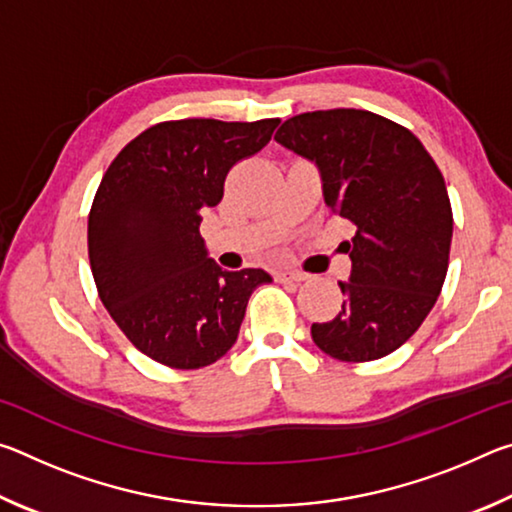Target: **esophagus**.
I'll list each match as a JSON object with an SVG mask.
<instances>
[{
	"label": "esophagus",
	"instance_id": "1",
	"mask_svg": "<svg viewBox=\"0 0 512 512\" xmlns=\"http://www.w3.org/2000/svg\"><path fill=\"white\" fill-rule=\"evenodd\" d=\"M275 277L280 282H305V280H309V275L302 273V271H280V273H275Z\"/></svg>",
	"mask_w": 512,
	"mask_h": 512
}]
</instances>
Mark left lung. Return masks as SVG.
Returning <instances> with one entry per match:
<instances>
[{"mask_svg": "<svg viewBox=\"0 0 512 512\" xmlns=\"http://www.w3.org/2000/svg\"><path fill=\"white\" fill-rule=\"evenodd\" d=\"M277 144L314 162L329 210L357 225L343 307L311 325V339L339 361H375L422 325L443 289L452 205L445 178L404 126L368 110L302 112Z\"/></svg>", "mask_w": 512, "mask_h": 512, "instance_id": "left-lung-1", "label": "left lung"}]
</instances>
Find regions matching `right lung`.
I'll return each instance as SVG.
<instances>
[{
    "mask_svg": "<svg viewBox=\"0 0 512 512\" xmlns=\"http://www.w3.org/2000/svg\"><path fill=\"white\" fill-rule=\"evenodd\" d=\"M280 119H178L146 128L103 173L88 219L99 298L126 339L153 361L196 370L239 336L262 268L223 271L201 221L228 171L271 142Z\"/></svg>",
    "mask_w": 512,
    "mask_h": 512,
    "instance_id": "add662e5",
    "label": "right lung"
}]
</instances>
